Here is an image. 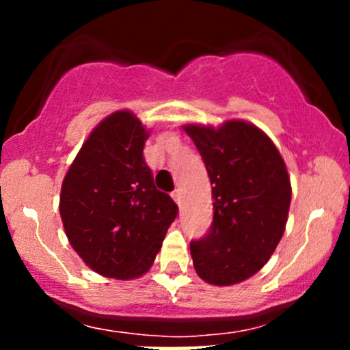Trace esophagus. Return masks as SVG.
I'll return each mask as SVG.
<instances>
[{
  "label": "esophagus",
  "mask_w": 350,
  "mask_h": 350,
  "mask_svg": "<svg viewBox=\"0 0 350 350\" xmlns=\"http://www.w3.org/2000/svg\"><path fill=\"white\" fill-rule=\"evenodd\" d=\"M171 198L174 199L178 204H180V191H179V189H176V191H172Z\"/></svg>",
  "instance_id": "1"
}]
</instances>
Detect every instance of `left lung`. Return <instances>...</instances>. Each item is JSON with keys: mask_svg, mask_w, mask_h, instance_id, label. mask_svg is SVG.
Segmentation results:
<instances>
[{"mask_svg": "<svg viewBox=\"0 0 350 350\" xmlns=\"http://www.w3.org/2000/svg\"><path fill=\"white\" fill-rule=\"evenodd\" d=\"M212 184L211 230L191 242L198 275L215 286L250 278L270 260L286 227L291 183L273 142L255 124H186Z\"/></svg>", "mask_w": 350, "mask_h": 350, "instance_id": "obj_1", "label": "left lung"}]
</instances>
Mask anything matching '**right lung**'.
<instances>
[{"mask_svg":"<svg viewBox=\"0 0 350 350\" xmlns=\"http://www.w3.org/2000/svg\"><path fill=\"white\" fill-rule=\"evenodd\" d=\"M150 133L128 110L88 135L60 189L67 239L92 270L133 280L151 268L178 206L152 183L143 148Z\"/></svg>","mask_w":350,"mask_h":350,"instance_id":"add662e5","label":"right lung"}]
</instances>
